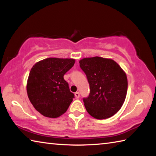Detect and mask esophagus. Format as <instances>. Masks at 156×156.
<instances>
[{
  "label": "esophagus",
  "instance_id": "obj_1",
  "mask_svg": "<svg viewBox=\"0 0 156 156\" xmlns=\"http://www.w3.org/2000/svg\"><path fill=\"white\" fill-rule=\"evenodd\" d=\"M75 96L76 98H80V93H79V92H76Z\"/></svg>",
  "mask_w": 156,
  "mask_h": 156
}]
</instances>
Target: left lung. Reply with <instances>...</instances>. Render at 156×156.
Listing matches in <instances>:
<instances>
[{
	"instance_id": "left-lung-1",
	"label": "left lung",
	"mask_w": 156,
	"mask_h": 156,
	"mask_svg": "<svg viewBox=\"0 0 156 156\" xmlns=\"http://www.w3.org/2000/svg\"><path fill=\"white\" fill-rule=\"evenodd\" d=\"M79 63L90 87L89 96L83 98L87 112L99 120L112 117L120 109L126 98V73L110 58H84Z\"/></svg>"
}]
</instances>
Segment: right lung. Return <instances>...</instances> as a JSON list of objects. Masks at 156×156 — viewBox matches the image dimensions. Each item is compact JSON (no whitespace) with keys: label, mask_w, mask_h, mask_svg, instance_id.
Returning a JSON list of instances; mask_svg holds the SVG:
<instances>
[{"label":"right lung","mask_w":156,"mask_h":156,"mask_svg":"<svg viewBox=\"0 0 156 156\" xmlns=\"http://www.w3.org/2000/svg\"><path fill=\"white\" fill-rule=\"evenodd\" d=\"M75 59L48 58L31 69L27 83L29 99L36 110L48 118H58L67 112L74 94L63 76Z\"/></svg>","instance_id":"add662e5"}]
</instances>
